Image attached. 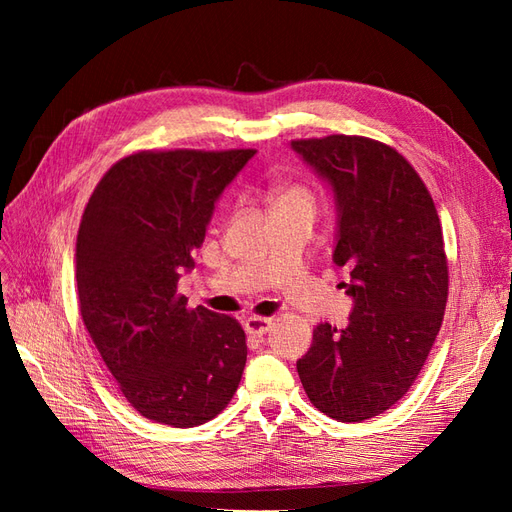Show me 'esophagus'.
Segmentation results:
<instances>
[{
  "label": "esophagus",
  "mask_w": 512,
  "mask_h": 512,
  "mask_svg": "<svg viewBox=\"0 0 512 512\" xmlns=\"http://www.w3.org/2000/svg\"><path fill=\"white\" fill-rule=\"evenodd\" d=\"M273 320L271 318H260V316H250L245 320V331L250 335H256V337H262L269 329H271Z\"/></svg>",
  "instance_id": "esophagus-1"
}]
</instances>
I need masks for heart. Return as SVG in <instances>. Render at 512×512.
Here are the masks:
<instances>
[{"label": "heart", "instance_id": "heart-1", "mask_svg": "<svg viewBox=\"0 0 512 512\" xmlns=\"http://www.w3.org/2000/svg\"><path fill=\"white\" fill-rule=\"evenodd\" d=\"M297 203H312V194H309L303 185H273L271 188L273 211Z\"/></svg>", "mask_w": 512, "mask_h": 512}]
</instances>
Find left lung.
<instances>
[{
  "label": "left lung",
  "instance_id": "8db88e82",
  "mask_svg": "<svg viewBox=\"0 0 512 512\" xmlns=\"http://www.w3.org/2000/svg\"><path fill=\"white\" fill-rule=\"evenodd\" d=\"M331 185L333 262L350 271L346 329L322 322L297 361L312 404L342 423L378 416L408 393L442 327L448 265L436 205L412 164L374 138L292 141Z\"/></svg>",
  "mask_w": 512,
  "mask_h": 512
}]
</instances>
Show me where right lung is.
Segmentation results:
<instances>
[{
  "instance_id": "right-lung-1",
  "label": "right lung",
  "mask_w": 512,
  "mask_h": 512,
  "mask_svg": "<svg viewBox=\"0 0 512 512\" xmlns=\"http://www.w3.org/2000/svg\"><path fill=\"white\" fill-rule=\"evenodd\" d=\"M256 149L138 151L108 168L76 237L79 307L104 365L149 421L196 427L235 395L241 324L177 292L226 185Z\"/></svg>"
}]
</instances>
